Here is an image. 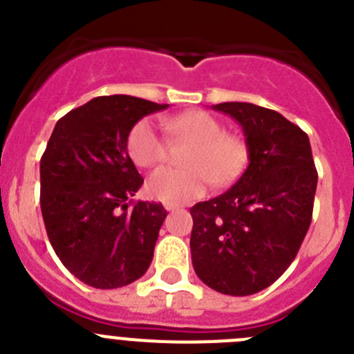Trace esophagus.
<instances>
[{"instance_id":"obj_1","label":"esophagus","mask_w":354,"mask_h":354,"mask_svg":"<svg viewBox=\"0 0 354 354\" xmlns=\"http://www.w3.org/2000/svg\"><path fill=\"white\" fill-rule=\"evenodd\" d=\"M165 209L167 211H177V209H180L179 204H165Z\"/></svg>"}]
</instances>
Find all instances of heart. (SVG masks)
<instances>
[{
  "mask_svg": "<svg viewBox=\"0 0 354 354\" xmlns=\"http://www.w3.org/2000/svg\"><path fill=\"white\" fill-rule=\"evenodd\" d=\"M174 136L192 142L186 167L159 168L147 180L152 198L167 204H184L207 192L211 180L216 186H228L243 174L248 162V145L241 136L225 133L218 118L207 111H186L165 120ZM129 156L138 167L152 168L167 158V140L154 122L145 118L133 127L127 140Z\"/></svg>",
  "mask_w": 354,
  "mask_h": 354,
  "instance_id": "obj_1",
  "label": "heart"
}]
</instances>
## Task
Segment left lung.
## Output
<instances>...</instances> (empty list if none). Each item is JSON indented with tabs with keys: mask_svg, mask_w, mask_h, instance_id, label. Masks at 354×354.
<instances>
[{
	"mask_svg": "<svg viewBox=\"0 0 354 354\" xmlns=\"http://www.w3.org/2000/svg\"><path fill=\"white\" fill-rule=\"evenodd\" d=\"M245 133L248 168L223 195L198 202L192 261L211 289L250 296L270 287L294 261L314 209L317 170L306 133L252 102H221Z\"/></svg>",
	"mask_w": 354,
	"mask_h": 354,
	"instance_id": "1",
	"label": "left lung"
}]
</instances>
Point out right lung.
Wrapping results in <instances>:
<instances>
[{"label": "right lung", "mask_w": 354, "mask_h": 354, "mask_svg": "<svg viewBox=\"0 0 354 354\" xmlns=\"http://www.w3.org/2000/svg\"><path fill=\"white\" fill-rule=\"evenodd\" d=\"M165 108L133 95L95 97L53 129L40 159V209L56 255L86 286H129L152 262L167 211L133 200L143 179L127 138Z\"/></svg>", "instance_id": "add662e5"}]
</instances>
